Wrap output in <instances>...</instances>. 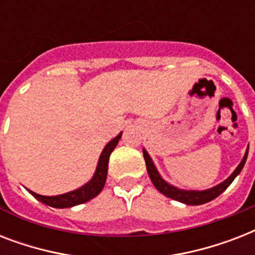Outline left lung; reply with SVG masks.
I'll return each instance as SVG.
<instances>
[{
    "label": "left lung",
    "instance_id": "8db88e82",
    "mask_svg": "<svg viewBox=\"0 0 255 255\" xmlns=\"http://www.w3.org/2000/svg\"><path fill=\"white\" fill-rule=\"evenodd\" d=\"M248 151H249V148H248ZM248 151H246L245 156H244V159H242V161L237 167V169L234 170L233 174L228 180L221 182L220 185L214 186V188H210L208 190H201V192H196V190H181L169 185L168 182H165L163 178L160 177L159 172L156 170L155 165L152 163L151 157H149V155H148L145 149H143V155L144 160H145V165H147L149 178H151V181L153 182V185H155V188L159 190L160 193H163L164 196H167V197L172 198V200H176V201H180L182 204H186V205H201V204L209 202L212 200H214L216 197H218L233 182L234 178L237 177V174L241 172L244 165H245V161L248 159Z\"/></svg>",
    "mask_w": 255,
    "mask_h": 255
}]
</instances>
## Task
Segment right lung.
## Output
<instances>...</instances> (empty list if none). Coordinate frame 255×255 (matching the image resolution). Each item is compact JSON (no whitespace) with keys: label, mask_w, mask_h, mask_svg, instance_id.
I'll use <instances>...</instances> for the list:
<instances>
[{"label":"right lung","mask_w":255,"mask_h":255,"mask_svg":"<svg viewBox=\"0 0 255 255\" xmlns=\"http://www.w3.org/2000/svg\"><path fill=\"white\" fill-rule=\"evenodd\" d=\"M120 137H122V133H119L115 139L111 140L106 145V148L102 152V155H100L98 168H96V172L94 174L92 180L90 182H87L86 185L82 186V188H79V189L69 192V193L61 194V196H53V197L41 196V194L34 193L31 190H29V192L33 194L34 197L37 198L38 201H41L42 204H46V205L53 206V208H71V206L79 205V204L90 201L91 198L96 197L102 192V189H103L104 184H106V178H107L110 155H111V152L118 145Z\"/></svg>","instance_id":"right-lung-1"}]
</instances>
